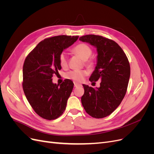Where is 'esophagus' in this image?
<instances>
[{
	"label": "esophagus",
	"mask_w": 154,
	"mask_h": 154,
	"mask_svg": "<svg viewBox=\"0 0 154 154\" xmlns=\"http://www.w3.org/2000/svg\"><path fill=\"white\" fill-rule=\"evenodd\" d=\"M74 87H78V86L81 85V84H80V83H78L74 82Z\"/></svg>",
	"instance_id": "esophagus-1"
}]
</instances>
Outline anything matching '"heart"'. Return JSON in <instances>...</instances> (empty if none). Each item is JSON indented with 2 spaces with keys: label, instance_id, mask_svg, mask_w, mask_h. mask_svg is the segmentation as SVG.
<instances>
[{
  "label": "heart",
  "instance_id": "1",
  "mask_svg": "<svg viewBox=\"0 0 154 154\" xmlns=\"http://www.w3.org/2000/svg\"><path fill=\"white\" fill-rule=\"evenodd\" d=\"M73 51L77 54L82 60H85L86 66L88 68H91L94 66V63L92 60H88L92 54V49L88 45L85 44H80L77 45L73 49ZM59 63L60 66L63 69H66L68 66V54L66 52H63L60 55ZM88 74L85 70L80 71H71L66 74V78L69 80H72L76 82H81L84 80L85 77Z\"/></svg>",
  "mask_w": 154,
  "mask_h": 154
}]
</instances>
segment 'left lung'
<instances>
[{"instance_id": "1", "label": "left lung", "mask_w": 154, "mask_h": 154, "mask_svg": "<svg viewBox=\"0 0 154 154\" xmlns=\"http://www.w3.org/2000/svg\"><path fill=\"white\" fill-rule=\"evenodd\" d=\"M79 40L96 48V66L89 80L101 81L100 87L83 85L82 103L92 117L103 118L112 113L124 98L130 76V64L123 49L113 40L94 35Z\"/></svg>"}]
</instances>
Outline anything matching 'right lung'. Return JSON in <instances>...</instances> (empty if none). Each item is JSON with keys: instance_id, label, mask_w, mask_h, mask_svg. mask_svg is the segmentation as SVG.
<instances>
[{"instance_id": "1", "label": "right lung", "mask_w": 154, "mask_h": 154, "mask_svg": "<svg viewBox=\"0 0 154 154\" xmlns=\"http://www.w3.org/2000/svg\"><path fill=\"white\" fill-rule=\"evenodd\" d=\"M78 36L60 35L45 39L26 57L23 66V90L35 112L53 120L66 110L74 87L66 80L60 85L53 82V75L61 69L60 55L78 40Z\"/></svg>"}]
</instances>
